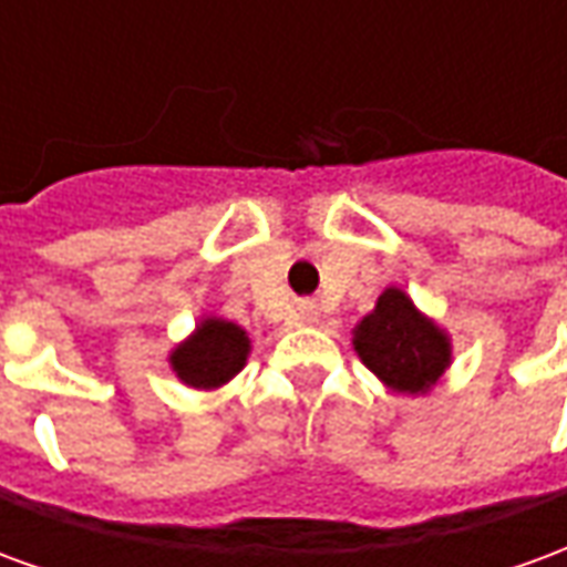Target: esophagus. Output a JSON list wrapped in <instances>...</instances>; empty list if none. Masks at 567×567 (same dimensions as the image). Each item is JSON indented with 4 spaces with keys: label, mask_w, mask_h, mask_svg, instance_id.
Wrapping results in <instances>:
<instances>
[{
    "label": "esophagus",
    "mask_w": 567,
    "mask_h": 567,
    "mask_svg": "<svg viewBox=\"0 0 567 567\" xmlns=\"http://www.w3.org/2000/svg\"><path fill=\"white\" fill-rule=\"evenodd\" d=\"M297 316H300L303 321H312V319H316V307L303 300V303H297Z\"/></svg>",
    "instance_id": "34e87169"
}]
</instances>
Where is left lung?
<instances>
[{
	"mask_svg": "<svg viewBox=\"0 0 567 567\" xmlns=\"http://www.w3.org/2000/svg\"><path fill=\"white\" fill-rule=\"evenodd\" d=\"M352 346L389 389L404 394H425L452 361L446 331L422 316L394 285L382 291L377 309L358 321Z\"/></svg>",
	"mask_w": 567,
	"mask_h": 567,
	"instance_id": "8db88e82",
	"label": "left lung"
}]
</instances>
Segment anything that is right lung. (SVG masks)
<instances>
[{"instance_id": "add662e5", "label": "right lung", "mask_w": 567, "mask_h": 567, "mask_svg": "<svg viewBox=\"0 0 567 567\" xmlns=\"http://www.w3.org/2000/svg\"><path fill=\"white\" fill-rule=\"evenodd\" d=\"M251 352L248 333L227 319H203L197 331L178 343L169 355L175 377L190 389H218L246 368Z\"/></svg>"}]
</instances>
